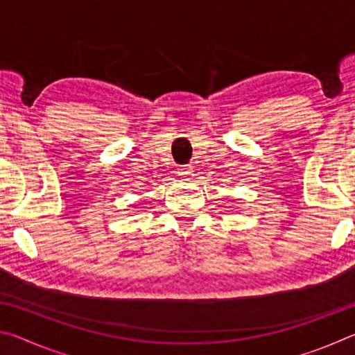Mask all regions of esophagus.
Returning a JSON list of instances; mask_svg holds the SVG:
<instances>
[{
	"label": "esophagus",
	"mask_w": 355,
	"mask_h": 355,
	"mask_svg": "<svg viewBox=\"0 0 355 355\" xmlns=\"http://www.w3.org/2000/svg\"><path fill=\"white\" fill-rule=\"evenodd\" d=\"M177 171H178V172H177L178 175L188 177V175H191V173H192V167H191V166H180Z\"/></svg>",
	"instance_id": "1"
}]
</instances>
